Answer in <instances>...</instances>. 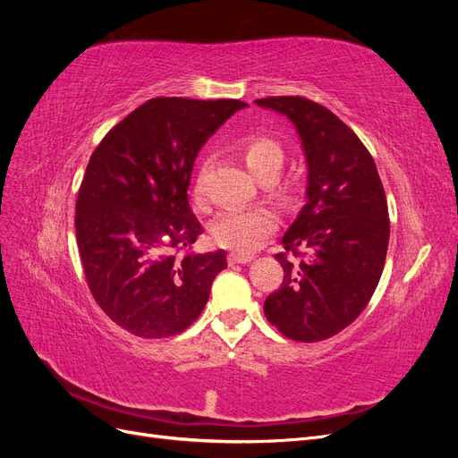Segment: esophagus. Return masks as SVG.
I'll use <instances>...</instances> for the list:
<instances>
[{"mask_svg": "<svg viewBox=\"0 0 458 458\" xmlns=\"http://www.w3.org/2000/svg\"><path fill=\"white\" fill-rule=\"evenodd\" d=\"M252 259H254V256H250V254H237V252L229 254V263H250Z\"/></svg>", "mask_w": 458, "mask_h": 458, "instance_id": "1", "label": "esophagus"}]
</instances>
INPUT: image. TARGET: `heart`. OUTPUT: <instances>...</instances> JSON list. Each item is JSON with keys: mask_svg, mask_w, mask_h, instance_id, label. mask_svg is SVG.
Wrapping results in <instances>:
<instances>
[{"mask_svg": "<svg viewBox=\"0 0 458 458\" xmlns=\"http://www.w3.org/2000/svg\"><path fill=\"white\" fill-rule=\"evenodd\" d=\"M237 150L246 168L256 177H276L284 164V148L267 135H246L237 143ZM197 200L200 192L197 191ZM276 227V216L269 208H231L219 214L212 224L214 241L237 254H250L266 242Z\"/></svg>", "mask_w": 458, "mask_h": 458, "instance_id": "heart-1", "label": "heart"}]
</instances>
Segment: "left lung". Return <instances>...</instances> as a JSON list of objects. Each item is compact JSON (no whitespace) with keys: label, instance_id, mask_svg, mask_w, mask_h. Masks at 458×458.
Segmentation results:
<instances>
[{"label":"left lung","instance_id":"8db88e82","mask_svg":"<svg viewBox=\"0 0 458 458\" xmlns=\"http://www.w3.org/2000/svg\"><path fill=\"white\" fill-rule=\"evenodd\" d=\"M256 105L293 122L308 165L306 204L283 234L286 252L275 256L284 279L263 313L290 340H327L355 321L380 281L390 241L384 187L365 145L323 105L303 97Z\"/></svg>","mask_w":458,"mask_h":458}]
</instances>
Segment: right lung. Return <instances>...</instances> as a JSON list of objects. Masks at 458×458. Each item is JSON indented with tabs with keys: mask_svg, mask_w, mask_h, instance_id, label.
I'll return each instance as SVG.
<instances>
[{
	"mask_svg": "<svg viewBox=\"0 0 458 458\" xmlns=\"http://www.w3.org/2000/svg\"><path fill=\"white\" fill-rule=\"evenodd\" d=\"M246 103L150 99L93 150L76 200V241L101 310L141 338H165L197 321L224 250L177 252L202 234L187 189L199 150Z\"/></svg>",
	"mask_w": 458,
	"mask_h": 458,
	"instance_id": "obj_1",
	"label": "right lung"
}]
</instances>
